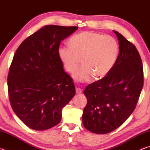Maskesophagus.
<instances>
[{
	"instance_id": "34e87169",
	"label": "esophagus",
	"mask_w": 150,
	"mask_h": 150,
	"mask_svg": "<svg viewBox=\"0 0 150 150\" xmlns=\"http://www.w3.org/2000/svg\"><path fill=\"white\" fill-rule=\"evenodd\" d=\"M82 89H81V88H76V93H77V94H80V93H82Z\"/></svg>"
}]
</instances>
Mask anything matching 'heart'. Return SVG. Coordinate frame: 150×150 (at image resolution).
<instances>
[{"label": "heart", "mask_w": 150, "mask_h": 150, "mask_svg": "<svg viewBox=\"0 0 150 150\" xmlns=\"http://www.w3.org/2000/svg\"><path fill=\"white\" fill-rule=\"evenodd\" d=\"M69 45L61 46L58 55L67 72H75L82 59L83 65L74 75L79 82H85L93 76L103 78L112 69L117 60L119 45L111 35L85 31L74 35Z\"/></svg>", "instance_id": "heart-1"}]
</instances>
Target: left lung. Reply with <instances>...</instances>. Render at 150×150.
I'll return each instance as SVG.
<instances>
[{
    "mask_svg": "<svg viewBox=\"0 0 150 150\" xmlns=\"http://www.w3.org/2000/svg\"><path fill=\"white\" fill-rule=\"evenodd\" d=\"M119 54L112 69L84 90L87 104L83 110L85 128L95 134H108L125 122L135 109L144 85L142 59L133 44L113 30Z\"/></svg>",
    "mask_w": 150,
    "mask_h": 150,
    "instance_id": "obj_1",
    "label": "left lung"
}]
</instances>
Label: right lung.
I'll list each match as a JSON object with an SVG mask.
<instances>
[{"instance_id":"right-lung-1","label":"right lung","mask_w":150,"mask_h":150,"mask_svg":"<svg viewBox=\"0 0 150 150\" xmlns=\"http://www.w3.org/2000/svg\"><path fill=\"white\" fill-rule=\"evenodd\" d=\"M76 26L47 25L25 39L15 52L8 75L12 110L35 130H45L62 120V112L75 94L71 77L58 55L61 42Z\"/></svg>"}]
</instances>
